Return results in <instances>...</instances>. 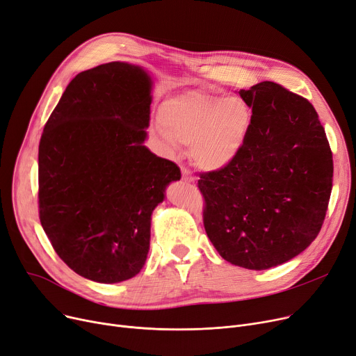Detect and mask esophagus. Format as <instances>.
Listing matches in <instances>:
<instances>
[{"label": "esophagus", "instance_id": "1", "mask_svg": "<svg viewBox=\"0 0 356 356\" xmlns=\"http://www.w3.org/2000/svg\"><path fill=\"white\" fill-rule=\"evenodd\" d=\"M182 179H184L185 182H193V181H194V177L191 175V172L188 171L187 168H182Z\"/></svg>", "mask_w": 356, "mask_h": 356}]
</instances>
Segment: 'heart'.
I'll use <instances>...</instances> for the list:
<instances>
[{"label": "heart", "instance_id": "heart-1", "mask_svg": "<svg viewBox=\"0 0 356 356\" xmlns=\"http://www.w3.org/2000/svg\"><path fill=\"white\" fill-rule=\"evenodd\" d=\"M159 124L169 143L191 145L195 163L216 172L230 166L243 152L253 114L239 97L188 91L159 107Z\"/></svg>", "mask_w": 356, "mask_h": 356}]
</instances>
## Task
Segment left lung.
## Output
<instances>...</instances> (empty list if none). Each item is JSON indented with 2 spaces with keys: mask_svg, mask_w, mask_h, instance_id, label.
I'll return each instance as SVG.
<instances>
[{
  "mask_svg": "<svg viewBox=\"0 0 356 356\" xmlns=\"http://www.w3.org/2000/svg\"><path fill=\"white\" fill-rule=\"evenodd\" d=\"M239 95L253 124L239 158L201 174L204 227L225 261L262 270L289 262L318 234L332 193L333 159L306 98L275 82Z\"/></svg>",
  "mask_w": 356,
  "mask_h": 356,
  "instance_id": "obj_1",
  "label": "left lung"
}]
</instances>
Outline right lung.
<instances>
[{
	"instance_id": "obj_1",
	"label": "right lung",
	"mask_w": 356,
	"mask_h": 356,
	"mask_svg": "<svg viewBox=\"0 0 356 356\" xmlns=\"http://www.w3.org/2000/svg\"><path fill=\"white\" fill-rule=\"evenodd\" d=\"M150 75L110 62L78 74L39 145V216L59 258L83 278L115 284L143 268L152 213L179 168L145 146Z\"/></svg>"
}]
</instances>
